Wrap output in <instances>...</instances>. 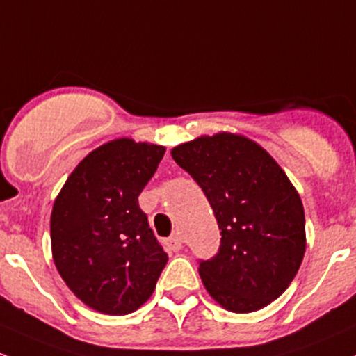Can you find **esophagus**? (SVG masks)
Instances as JSON below:
<instances>
[{"instance_id": "1", "label": "esophagus", "mask_w": 356, "mask_h": 356, "mask_svg": "<svg viewBox=\"0 0 356 356\" xmlns=\"http://www.w3.org/2000/svg\"><path fill=\"white\" fill-rule=\"evenodd\" d=\"M165 245H167V249H170V250H181L182 249V237H181V234H172L170 237L168 238H165Z\"/></svg>"}]
</instances>
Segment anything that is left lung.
I'll return each instance as SVG.
<instances>
[{"instance_id":"8db88e82","label":"left lung","mask_w":356,"mask_h":356,"mask_svg":"<svg viewBox=\"0 0 356 356\" xmlns=\"http://www.w3.org/2000/svg\"><path fill=\"white\" fill-rule=\"evenodd\" d=\"M197 182L218 222L220 247L200 259L208 293L232 312H254L278 298L305 252V215L282 167L237 134L201 136L172 149Z\"/></svg>"}]
</instances>
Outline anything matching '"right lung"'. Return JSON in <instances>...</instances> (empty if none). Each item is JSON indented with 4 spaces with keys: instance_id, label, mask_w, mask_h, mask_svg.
Wrapping results in <instances>:
<instances>
[{
    "instance_id": "add662e5",
    "label": "right lung",
    "mask_w": 356,
    "mask_h": 356,
    "mask_svg": "<svg viewBox=\"0 0 356 356\" xmlns=\"http://www.w3.org/2000/svg\"><path fill=\"white\" fill-rule=\"evenodd\" d=\"M165 148L122 138L85 156L56 197L52 257L83 304L124 316L152 297L167 254L138 196Z\"/></svg>"
}]
</instances>
